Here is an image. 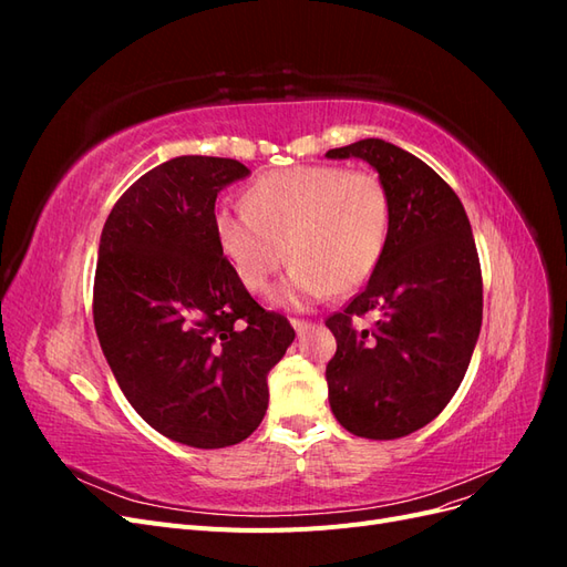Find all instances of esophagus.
I'll return each instance as SVG.
<instances>
[{
  "label": "esophagus",
  "mask_w": 567,
  "mask_h": 567,
  "mask_svg": "<svg viewBox=\"0 0 567 567\" xmlns=\"http://www.w3.org/2000/svg\"><path fill=\"white\" fill-rule=\"evenodd\" d=\"M290 326H293V329L298 331V333H305L307 329H310V321H305V319H290Z\"/></svg>",
  "instance_id": "34e87169"
}]
</instances>
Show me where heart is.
<instances>
[{"mask_svg":"<svg viewBox=\"0 0 567 567\" xmlns=\"http://www.w3.org/2000/svg\"><path fill=\"white\" fill-rule=\"evenodd\" d=\"M244 208L213 215L221 257L250 293H262L279 267L293 262L274 293L284 307H307L352 293L379 267L390 231V196L369 169L296 165L257 177Z\"/></svg>","mask_w":567,"mask_h":567,"instance_id":"b5f03b06","label":"heart"}]
</instances>
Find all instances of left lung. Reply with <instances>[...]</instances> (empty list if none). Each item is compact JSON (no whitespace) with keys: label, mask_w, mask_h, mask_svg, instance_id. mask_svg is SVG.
Masks as SVG:
<instances>
[{"label":"left lung","mask_w":567,"mask_h":567,"mask_svg":"<svg viewBox=\"0 0 567 567\" xmlns=\"http://www.w3.org/2000/svg\"><path fill=\"white\" fill-rule=\"evenodd\" d=\"M367 161L390 196L379 267L346 310L326 319L338 350L326 367L338 423L357 437L398 440L450 404L483 323V274L466 210L433 167L383 140L331 148ZM379 311L371 332L354 316Z\"/></svg>","instance_id":"1"}]
</instances>
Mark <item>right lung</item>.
<instances>
[{"mask_svg":"<svg viewBox=\"0 0 567 567\" xmlns=\"http://www.w3.org/2000/svg\"><path fill=\"white\" fill-rule=\"evenodd\" d=\"M250 169L179 156L120 196L99 241L94 326L120 390L153 431L196 450L262 423L267 373L296 331L257 305L221 257L213 215Z\"/></svg>","mask_w":567,"mask_h":567,"instance_id":"right-lung-1","label":"right lung"}]
</instances>
